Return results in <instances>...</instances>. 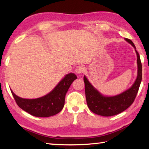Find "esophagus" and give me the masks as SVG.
<instances>
[{"mask_svg":"<svg viewBox=\"0 0 149 149\" xmlns=\"http://www.w3.org/2000/svg\"><path fill=\"white\" fill-rule=\"evenodd\" d=\"M84 67L83 66V65H77V66L76 67V68H75V72L77 73V74H81V73L84 72Z\"/></svg>","mask_w":149,"mask_h":149,"instance_id":"34e87169","label":"esophagus"}]
</instances>
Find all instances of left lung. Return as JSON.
Masks as SVG:
<instances>
[{
	"instance_id": "1",
	"label": "left lung",
	"mask_w": 149,
	"mask_h": 149,
	"mask_svg": "<svg viewBox=\"0 0 149 149\" xmlns=\"http://www.w3.org/2000/svg\"><path fill=\"white\" fill-rule=\"evenodd\" d=\"M125 40L134 47L137 54L138 68L137 79L129 89L125 91L121 94L113 97H105L90 84L84 75V80L87 106L90 110L96 114L102 116H112L120 114L132 104L137 94L142 80V64L139 54L136 50L135 45L129 39L125 38Z\"/></svg>"
}]
</instances>
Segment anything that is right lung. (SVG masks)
I'll return each mask as SVG.
<instances>
[{
	"label": "right lung",
	"instance_id": "1",
	"mask_svg": "<svg viewBox=\"0 0 149 149\" xmlns=\"http://www.w3.org/2000/svg\"><path fill=\"white\" fill-rule=\"evenodd\" d=\"M77 76L73 73L65 75L54 89L43 97L35 99H22L11 90L18 107L36 117H50L59 113L64 106L65 94Z\"/></svg>",
	"mask_w": 149,
	"mask_h": 149
}]
</instances>
